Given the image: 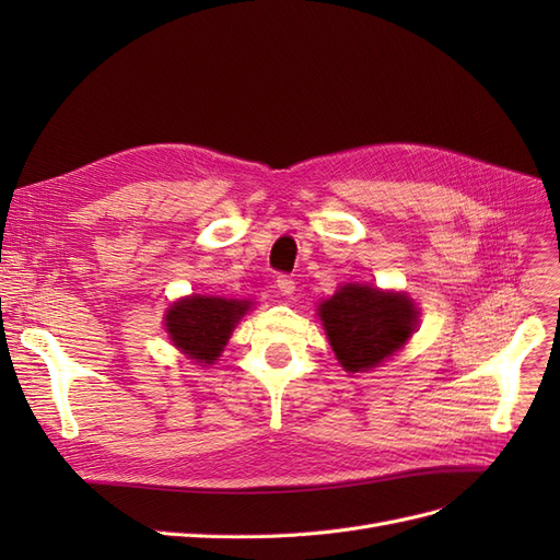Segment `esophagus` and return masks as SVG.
Instances as JSON below:
<instances>
[{
    "mask_svg": "<svg viewBox=\"0 0 560 560\" xmlns=\"http://www.w3.org/2000/svg\"><path fill=\"white\" fill-rule=\"evenodd\" d=\"M276 282H278V290H280L284 296H292V294H294V284H296V282H294L290 276H278Z\"/></svg>",
    "mask_w": 560,
    "mask_h": 560,
    "instance_id": "obj_1",
    "label": "esophagus"
}]
</instances>
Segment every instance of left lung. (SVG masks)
<instances>
[{"mask_svg": "<svg viewBox=\"0 0 560 560\" xmlns=\"http://www.w3.org/2000/svg\"><path fill=\"white\" fill-rule=\"evenodd\" d=\"M329 343L350 374L378 366L409 341L416 329V306L404 294L346 284L319 306Z\"/></svg>", "mask_w": 560, "mask_h": 560, "instance_id": "left-lung-1", "label": "left lung"}]
</instances>
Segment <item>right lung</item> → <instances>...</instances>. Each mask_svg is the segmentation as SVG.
<instances>
[{
	"instance_id": "1",
	"label": "right lung",
	"mask_w": 560,
	"mask_h": 560,
	"mask_svg": "<svg viewBox=\"0 0 560 560\" xmlns=\"http://www.w3.org/2000/svg\"><path fill=\"white\" fill-rule=\"evenodd\" d=\"M247 308L249 301L194 294L167 311L165 329L184 354L200 364H212Z\"/></svg>"
}]
</instances>
